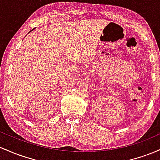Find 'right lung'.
I'll return each instance as SVG.
<instances>
[{
  "instance_id": "1",
  "label": "right lung",
  "mask_w": 160,
  "mask_h": 160,
  "mask_svg": "<svg viewBox=\"0 0 160 160\" xmlns=\"http://www.w3.org/2000/svg\"><path fill=\"white\" fill-rule=\"evenodd\" d=\"M32 30H34V29H32V30H30V31H29V32H32Z\"/></svg>"
}]
</instances>
